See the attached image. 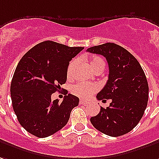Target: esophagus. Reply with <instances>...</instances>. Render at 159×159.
I'll return each mask as SVG.
<instances>
[{
	"label": "esophagus",
	"instance_id": "obj_1",
	"mask_svg": "<svg viewBox=\"0 0 159 159\" xmlns=\"http://www.w3.org/2000/svg\"><path fill=\"white\" fill-rule=\"evenodd\" d=\"M87 101H84V100H80V104H83V105H87L88 104Z\"/></svg>",
	"mask_w": 159,
	"mask_h": 159
}]
</instances>
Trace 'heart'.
I'll return each instance as SVG.
<instances>
[{"instance_id":"heart-1","label":"heart","mask_w":159,"mask_h":159,"mask_svg":"<svg viewBox=\"0 0 159 159\" xmlns=\"http://www.w3.org/2000/svg\"><path fill=\"white\" fill-rule=\"evenodd\" d=\"M77 63V59H74L70 62V64L68 67V76H71L72 70L75 67V65ZM89 65L94 71H96L98 70H103L105 66V61L102 57L98 56H94L89 59ZM97 86L94 84H87V83H78L75 84L72 87V93L81 98H88L90 97L91 95L97 90Z\"/></svg>"}]
</instances>
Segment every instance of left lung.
I'll use <instances>...</instances> for the list:
<instances>
[{"mask_svg":"<svg viewBox=\"0 0 159 159\" xmlns=\"http://www.w3.org/2000/svg\"><path fill=\"white\" fill-rule=\"evenodd\" d=\"M87 51L106 57L108 80L96 98L112 101L107 108L101 107L100 113L91 117L90 122L111 137L129 133L141 120L147 107L149 87L145 72L137 59L120 45L106 43Z\"/></svg>","mask_w":159,"mask_h":159,"instance_id":"1","label":"left lung"}]
</instances>
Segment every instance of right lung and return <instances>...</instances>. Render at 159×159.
<instances>
[{
  "mask_svg": "<svg viewBox=\"0 0 159 159\" xmlns=\"http://www.w3.org/2000/svg\"><path fill=\"white\" fill-rule=\"evenodd\" d=\"M83 49L44 41L20 60L10 93L18 120L28 133L39 138L48 137L67 124L79 98L68 94L59 103L57 99L52 101V95L66 83L70 61Z\"/></svg>",
  "mask_w": 159,
  "mask_h": 159,
  "instance_id": "right-lung-1",
  "label": "right lung"
}]
</instances>
